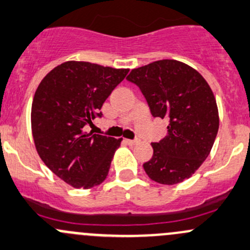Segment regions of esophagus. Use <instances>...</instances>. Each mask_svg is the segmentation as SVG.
I'll list each match as a JSON object with an SVG mask.
<instances>
[{
    "mask_svg": "<svg viewBox=\"0 0 250 250\" xmlns=\"http://www.w3.org/2000/svg\"><path fill=\"white\" fill-rule=\"evenodd\" d=\"M125 144H128V145L133 146V145H136V144L139 143V140H136V139H135V140H129V139H125Z\"/></svg>",
    "mask_w": 250,
    "mask_h": 250,
    "instance_id": "1",
    "label": "esophagus"
}]
</instances>
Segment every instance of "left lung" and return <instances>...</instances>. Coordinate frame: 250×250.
Segmentation results:
<instances>
[{
  "mask_svg": "<svg viewBox=\"0 0 250 250\" xmlns=\"http://www.w3.org/2000/svg\"><path fill=\"white\" fill-rule=\"evenodd\" d=\"M127 80L140 88L152 116L169 120L167 136L152 143L153 156L144 169L160 185L183 182L208 157L217 136L213 92L200 73L176 60L135 68Z\"/></svg>",
  "mask_w": 250,
  "mask_h": 250,
  "instance_id": "8db88e82",
  "label": "left lung"
}]
</instances>
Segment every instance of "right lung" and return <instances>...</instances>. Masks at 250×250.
Returning a JSON list of instances; mask_svg holds the SVG:
<instances>
[{"label":"right lung","mask_w":250,"mask_h":250,"mask_svg":"<svg viewBox=\"0 0 250 250\" xmlns=\"http://www.w3.org/2000/svg\"><path fill=\"white\" fill-rule=\"evenodd\" d=\"M129 69L68 61L46 74L35 93L31 125L44 164L75 188L88 189L106 178L122 139L86 132Z\"/></svg>","instance_id":"add662e5"}]
</instances>
